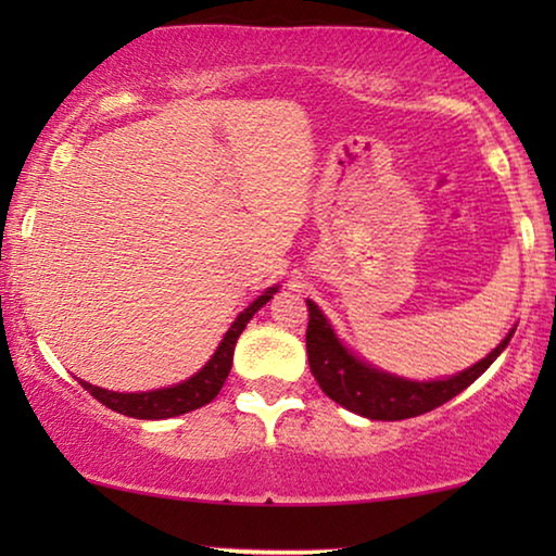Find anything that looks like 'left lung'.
Here are the masks:
<instances>
[{
	"label": "left lung",
	"instance_id": "left-lung-1",
	"mask_svg": "<svg viewBox=\"0 0 556 556\" xmlns=\"http://www.w3.org/2000/svg\"><path fill=\"white\" fill-rule=\"evenodd\" d=\"M306 352L311 375L316 377L326 397L346 407L349 413L367 417V420H407V417L425 415L430 409L445 405L447 400H453L455 394H460L466 387L473 384L496 362V356L508 346L516 331L514 326L501 339V344L491 349L489 356H483L481 362L458 371V375L443 379H407L379 369L367 359H362V356H356L337 337L324 311L311 299H306Z\"/></svg>",
	"mask_w": 556,
	"mask_h": 556
}]
</instances>
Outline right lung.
<instances>
[{
    "mask_svg": "<svg viewBox=\"0 0 556 556\" xmlns=\"http://www.w3.org/2000/svg\"><path fill=\"white\" fill-rule=\"evenodd\" d=\"M273 293H278V286H270L268 291L257 295L245 311H240L230 329H227L223 341H219L215 354L210 356V362L204 364L200 371H194L192 377L185 379V382L162 387V390H149V392H113L90 382H83V379H78V382L80 387H86L98 402H103L105 407L113 409V413L136 417V420H166V417L192 413V409L215 400L219 390H223L225 379L230 375L238 337L248 326L250 318H253L257 311L273 299Z\"/></svg>",
    "mask_w": 556,
    "mask_h": 556,
    "instance_id": "obj_1",
    "label": "right lung"
}]
</instances>
